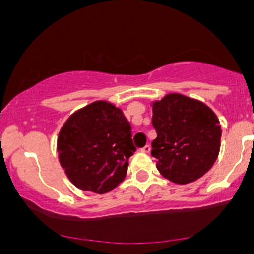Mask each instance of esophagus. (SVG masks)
I'll use <instances>...</instances> for the list:
<instances>
[{
	"mask_svg": "<svg viewBox=\"0 0 254 254\" xmlns=\"http://www.w3.org/2000/svg\"><path fill=\"white\" fill-rule=\"evenodd\" d=\"M150 150H151L150 145H145L143 149H141V151H143V153H150Z\"/></svg>",
	"mask_w": 254,
	"mask_h": 254,
	"instance_id": "esophagus-1",
	"label": "esophagus"
}]
</instances>
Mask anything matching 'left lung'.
<instances>
[{
	"label": "left lung",
	"instance_id": "1",
	"mask_svg": "<svg viewBox=\"0 0 254 254\" xmlns=\"http://www.w3.org/2000/svg\"><path fill=\"white\" fill-rule=\"evenodd\" d=\"M151 124L156 139L151 155L163 177L187 184L204 175L217 160L220 125L203 103L181 94H169L153 104Z\"/></svg>",
	"mask_w": 254,
	"mask_h": 254
}]
</instances>
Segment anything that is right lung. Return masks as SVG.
I'll list each match as a JSON object with an SVG mask.
<instances>
[{"instance_id": "obj_1", "label": "right lung", "mask_w": 254, "mask_h": 254, "mask_svg": "<svg viewBox=\"0 0 254 254\" xmlns=\"http://www.w3.org/2000/svg\"><path fill=\"white\" fill-rule=\"evenodd\" d=\"M136 148L120 109L96 101L68 118L58 139L61 167L73 186L104 194L124 181Z\"/></svg>"}]
</instances>
